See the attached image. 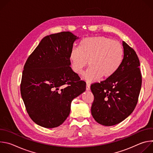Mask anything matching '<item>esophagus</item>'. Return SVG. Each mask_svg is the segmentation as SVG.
Masks as SVG:
<instances>
[{"instance_id":"34e87169","label":"esophagus","mask_w":153,"mask_h":153,"mask_svg":"<svg viewBox=\"0 0 153 153\" xmlns=\"http://www.w3.org/2000/svg\"><path fill=\"white\" fill-rule=\"evenodd\" d=\"M86 90H90V84L88 83H86Z\"/></svg>"}]
</instances>
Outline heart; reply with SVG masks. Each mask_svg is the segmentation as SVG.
Listing matches in <instances>:
<instances>
[{"instance_id":"heart-1","label":"heart","mask_w":153,"mask_h":153,"mask_svg":"<svg viewBox=\"0 0 153 153\" xmlns=\"http://www.w3.org/2000/svg\"><path fill=\"white\" fill-rule=\"evenodd\" d=\"M123 57L121 43L103 36L83 39L79 48H73L70 56L72 70L77 74L83 73L89 62L90 67L83 76L88 82L113 76L120 67Z\"/></svg>"}]
</instances>
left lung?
Returning a JSON list of instances; mask_svg holds the SVG:
<instances>
[{
    "label": "left lung",
    "instance_id": "left-lung-1",
    "mask_svg": "<svg viewBox=\"0 0 153 153\" xmlns=\"http://www.w3.org/2000/svg\"><path fill=\"white\" fill-rule=\"evenodd\" d=\"M123 58L111 77L91 85L94 95L91 114L105 126L116 125L133 113L142 86L140 62L136 51L123 41Z\"/></svg>",
    "mask_w": 153,
    "mask_h": 153
}]
</instances>
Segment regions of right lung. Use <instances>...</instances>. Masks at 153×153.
Returning <instances> with one entry per match:
<instances>
[{"mask_svg": "<svg viewBox=\"0 0 153 153\" xmlns=\"http://www.w3.org/2000/svg\"><path fill=\"white\" fill-rule=\"evenodd\" d=\"M78 38L69 31L45 36L25 62L20 93L29 116L41 126L62 124L72 100L86 90L85 82L70 67L71 51Z\"/></svg>", "mask_w": 153, "mask_h": 153, "instance_id": "right-lung-1", "label": "right lung"}]
</instances>
